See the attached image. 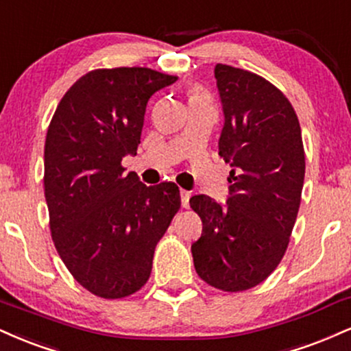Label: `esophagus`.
Returning <instances> with one entry per match:
<instances>
[{
    "mask_svg": "<svg viewBox=\"0 0 351 351\" xmlns=\"http://www.w3.org/2000/svg\"><path fill=\"white\" fill-rule=\"evenodd\" d=\"M189 197H191V193L181 189V206H183L184 209L189 208Z\"/></svg>",
    "mask_w": 351,
    "mask_h": 351,
    "instance_id": "esophagus-1",
    "label": "esophagus"
}]
</instances>
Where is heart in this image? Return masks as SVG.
Here are the masks:
<instances>
[{
  "label": "heart",
  "instance_id": "heart-1",
  "mask_svg": "<svg viewBox=\"0 0 351 351\" xmlns=\"http://www.w3.org/2000/svg\"><path fill=\"white\" fill-rule=\"evenodd\" d=\"M194 98H206V96L202 95L199 90H196V88H194V90H191V95H189V99H194Z\"/></svg>",
  "mask_w": 351,
  "mask_h": 351
}]
</instances>
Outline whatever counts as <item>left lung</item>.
<instances>
[{
  "label": "left lung",
  "mask_w": 351,
  "mask_h": 351,
  "mask_svg": "<svg viewBox=\"0 0 351 351\" xmlns=\"http://www.w3.org/2000/svg\"><path fill=\"white\" fill-rule=\"evenodd\" d=\"M214 75L226 116L219 155L234 170L227 208L206 194L189 199L202 221L191 252L202 281L240 293L267 280L285 256L301 204L306 155L296 111L281 90L222 63Z\"/></svg>",
  "instance_id": "left-lung-1"
}]
</instances>
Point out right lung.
<instances>
[{"mask_svg":"<svg viewBox=\"0 0 351 351\" xmlns=\"http://www.w3.org/2000/svg\"><path fill=\"white\" fill-rule=\"evenodd\" d=\"M175 75L119 66L88 71L55 109L44 150V193L55 248L71 276L103 299L137 293L180 210L175 183L145 186L122 158L141 143L150 96Z\"/></svg>","mask_w":351,"mask_h":351,"instance_id":"1","label":"right lung"}]
</instances>
